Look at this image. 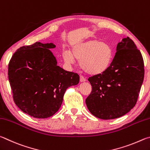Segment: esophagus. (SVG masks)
<instances>
[{"instance_id":"1","label":"esophagus","mask_w":150,"mask_h":150,"mask_svg":"<svg viewBox=\"0 0 150 150\" xmlns=\"http://www.w3.org/2000/svg\"><path fill=\"white\" fill-rule=\"evenodd\" d=\"M80 81L81 82H83L86 81V78L83 76H80Z\"/></svg>"}]
</instances>
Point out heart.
Instances as JSON below:
<instances>
[{"mask_svg": "<svg viewBox=\"0 0 150 150\" xmlns=\"http://www.w3.org/2000/svg\"><path fill=\"white\" fill-rule=\"evenodd\" d=\"M112 49L108 43L96 39H90L76 44L71 49L62 51V58L67 64H73L80 60L82 69L90 74H99L105 72L111 64Z\"/></svg>", "mask_w": 150, "mask_h": 150, "instance_id": "b5f03b06", "label": "heart"}]
</instances>
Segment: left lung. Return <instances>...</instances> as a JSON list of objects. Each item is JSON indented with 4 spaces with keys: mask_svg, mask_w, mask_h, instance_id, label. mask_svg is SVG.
Returning a JSON list of instances; mask_svg holds the SVG:
<instances>
[{
    "mask_svg": "<svg viewBox=\"0 0 150 150\" xmlns=\"http://www.w3.org/2000/svg\"><path fill=\"white\" fill-rule=\"evenodd\" d=\"M144 78L142 55L132 39H122L107 69L88 78L92 90L86 99L88 109L99 119H114L136 104Z\"/></svg>",
    "mask_w": 150,
    "mask_h": 150,
    "instance_id": "1",
    "label": "left lung"
}]
</instances>
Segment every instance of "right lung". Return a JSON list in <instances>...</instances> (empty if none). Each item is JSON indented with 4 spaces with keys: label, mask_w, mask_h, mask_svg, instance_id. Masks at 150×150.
<instances>
[{
    "label": "right lung",
    "mask_w": 150,
    "mask_h": 150,
    "mask_svg": "<svg viewBox=\"0 0 150 150\" xmlns=\"http://www.w3.org/2000/svg\"><path fill=\"white\" fill-rule=\"evenodd\" d=\"M53 43L36 42L16 51L8 64V80L14 103L23 112L38 119L59 111L68 88L79 83L77 73L57 66L49 49Z\"/></svg>",
    "instance_id": "add662e5"
}]
</instances>
